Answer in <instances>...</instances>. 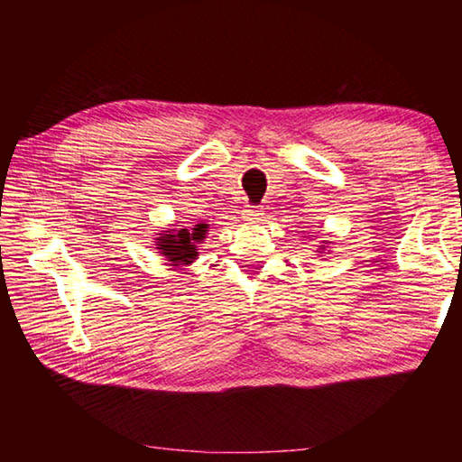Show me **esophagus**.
Returning <instances> with one entry per match:
<instances>
[{
    "mask_svg": "<svg viewBox=\"0 0 462 462\" xmlns=\"http://www.w3.org/2000/svg\"><path fill=\"white\" fill-rule=\"evenodd\" d=\"M263 217V209L261 208H254V206H248L245 212H242V220L253 224V222H259Z\"/></svg>",
    "mask_w": 462,
    "mask_h": 462,
    "instance_id": "obj_1",
    "label": "esophagus"
}]
</instances>
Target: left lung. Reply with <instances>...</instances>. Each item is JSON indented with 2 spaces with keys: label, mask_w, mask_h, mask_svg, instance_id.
I'll return each instance as SVG.
<instances>
[{
  "label": "left lung",
  "mask_w": 462,
  "mask_h": 462,
  "mask_svg": "<svg viewBox=\"0 0 462 462\" xmlns=\"http://www.w3.org/2000/svg\"><path fill=\"white\" fill-rule=\"evenodd\" d=\"M324 245H326V242H324ZM324 245H322V246H319V248H318V250H324Z\"/></svg>",
  "instance_id": "obj_1"
}]
</instances>
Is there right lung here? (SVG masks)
I'll return each mask as SVG.
<instances>
[{
    "instance_id": "add662e5",
    "label": "right lung",
    "mask_w": 462,
    "mask_h": 462,
    "mask_svg": "<svg viewBox=\"0 0 462 462\" xmlns=\"http://www.w3.org/2000/svg\"><path fill=\"white\" fill-rule=\"evenodd\" d=\"M208 224H195V228H177L162 230L156 240V248L165 259L177 267V264H191L198 256V245L206 238Z\"/></svg>"
}]
</instances>
